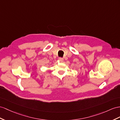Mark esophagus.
I'll list each match as a JSON object with an SVG mask.
<instances>
[{"label": "esophagus", "instance_id": "esophagus-1", "mask_svg": "<svg viewBox=\"0 0 120 120\" xmlns=\"http://www.w3.org/2000/svg\"><path fill=\"white\" fill-rule=\"evenodd\" d=\"M58 60H59L60 61H61V62H63V58H61V57L58 58Z\"/></svg>", "mask_w": 120, "mask_h": 120}]
</instances>
